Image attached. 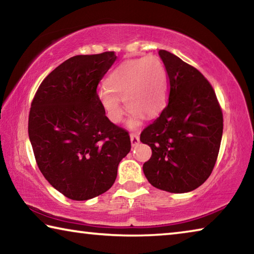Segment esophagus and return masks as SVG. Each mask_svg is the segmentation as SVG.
I'll use <instances>...</instances> for the list:
<instances>
[{
	"label": "esophagus",
	"instance_id": "34e87169",
	"mask_svg": "<svg viewBox=\"0 0 254 254\" xmlns=\"http://www.w3.org/2000/svg\"><path fill=\"white\" fill-rule=\"evenodd\" d=\"M130 139H131L132 147H135V145H137V144H139V142H140V137H139V135L135 134V133H131Z\"/></svg>",
	"mask_w": 254,
	"mask_h": 254
}]
</instances>
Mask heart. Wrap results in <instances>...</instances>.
Returning <instances> with one entry per match:
<instances>
[{
	"label": "heart",
	"mask_w": 254,
	"mask_h": 254,
	"mask_svg": "<svg viewBox=\"0 0 254 254\" xmlns=\"http://www.w3.org/2000/svg\"><path fill=\"white\" fill-rule=\"evenodd\" d=\"M105 86L97 96L107 118L113 123L122 121L123 100L130 110L128 126L134 127L142 117L153 118L162 110L167 98V71L157 56L128 59L111 72Z\"/></svg>",
	"instance_id": "heart-1"
}]
</instances>
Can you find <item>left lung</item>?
Wrapping results in <instances>:
<instances>
[{
  "label": "left lung",
  "mask_w": 254,
  "mask_h": 254,
  "mask_svg": "<svg viewBox=\"0 0 254 254\" xmlns=\"http://www.w3.org/2000/svg\"><path fill=\"white\" fill-rule=\"evenodd\" d=\"M169 80L168 105L141 132L152 150L143 173L153 187L175 194L198 188L213 171L223 113L212 85L195 67L159 50Z\"/></svg>",
  "instance_id": "obj_1"
}]
</instances>
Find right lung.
Masks as SVG:
<instances>
[{"label": "right lung", "instance_id": "add662e5", "mask_svg": "<svg viewBox=\"0 0 254 254\" xmlns=\"http://www.w3.org/2000/svg\"><path fill=\"white\" fill-rule=\"evenodd\" d=\"M114 51L74 56L42 80L29 114V137L41 174L72 200H87L113 186L130 152L127 130L112 123L97 86Z\"/></svg>", "mask_w": 254, "mask_h": 254}]
</instances>
